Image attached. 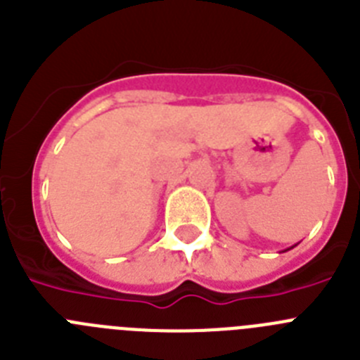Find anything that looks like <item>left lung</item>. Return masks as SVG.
Segmentation results:
<instances>
[{
    "label": "left lung",
    "mask_w": 360,
    "mask_h": 360,
    "mask_svg": "<svg viewBox=\"0 0 360 360\" xmlns=\"http://www.w3.org/2000/svg\"><path fill=\"white\" fill-rule=\"evenodd\" d=\"M290 249H292V247H290ZM290 249H287V250H290Z\"/></svg>",
    "instance_id": "obj_1"
}]
</instances>
